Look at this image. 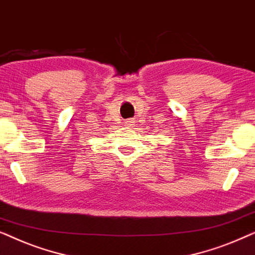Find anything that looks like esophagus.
Returning a JSON list of instances; mask_svg holds the SVG:
<instances>
[{
  "label": "esophagus",
  "mask_w": 255,
  "mask_h": 255,
  "mask_svg": "<svg viewBox=\"0 0 255 255\" xmlns=\"http://www.w3.org/2000/svg\"><path fill=\"white\" fill-rule=\"evenodd\" d=\"M125 123H127V125H128V127H132V125H133V120H128L127 122H125Z\"/></svg>",
  "instance_id": "obj_1"
}]
</instances>
